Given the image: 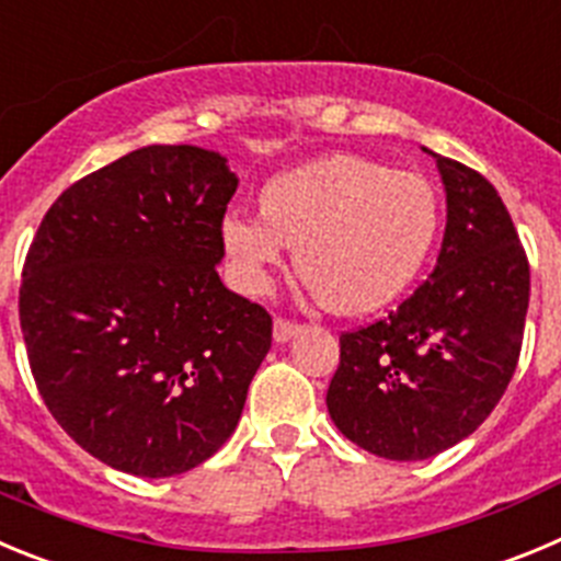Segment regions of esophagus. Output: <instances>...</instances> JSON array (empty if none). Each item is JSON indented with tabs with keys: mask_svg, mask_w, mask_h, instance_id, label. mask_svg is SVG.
Listing matches in <instances>:
<instances>
[{
	"mask_svg": "<svg viewBox=\"0 0 561 561\" xmlns=\"http://www.w3.org/2000/svg\"><path fill=\"white\" fill-rule=\"evenodd\" d=\"M301 332L299 324H293V321H285V318H276L274 321V341L276 343H287L290 337H296Z\"/></svg>",
	"mask_w": 561,
	"mask_h": 561,
	"instance_id": "esophagus-1",
	"label": "esophagus"
}]
</instances>
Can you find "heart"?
<instances>
[{
  "label": "heart",
  "mask_w": 561,
  "mask_h": 561,
  "mask_svg": "<svg viewBox=\"0 0 561 561\" xmlns=\"http://www.w3.org/2000/svg\"><path fill=\"white\" fill-rule=\"evenodd\" d=\"M436 186L411 170L366 156L335 153L274 175L260 215L226 211L220 220L229 274L249 296L296 245L293 262L337 316H366L397 301L427 265L438 237Z\"/></svg>",
  "instance_id": "obj_1"
}]
</instances>
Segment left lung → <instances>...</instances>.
<instances>
[{"instance_id": "8db88e82", "label": "left lung", "mask_w": 561, "mask_h": 561, "mask_svg": "<svg viewBox=\"0 0 561 561\" xmlns=\"http://www.w3.org/2000/svg\"><path fill=\"white\" fill-rule=\"evenodd\" d=\"M427 153L447 201L436 268L391 316L341 335L327 391L337 431L391 461H425L481 427L517 368L531 290L497 190Z\"/></svg>"}]
</instances>
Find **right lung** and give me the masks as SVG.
<instances>
[{"instance_id": "1", "label": "right lung", "mask_w": 561, "mask_h": 561, "mask_svg": "<svg viewBox=\"0 0 561 561\" xmlns=\"http://www.w3.org/2000/svg\"><path fill=\"white\" fill-rule=\"evenodd\" d=\"M229 159L148 145L85 175L44 215L19 321L58 425L98 461L170 478L234 433L271 350V316L220 282Z\"/></svg>"}]
</instances>
